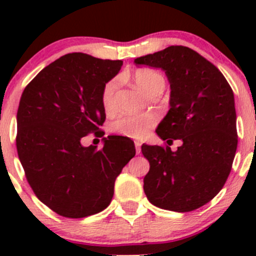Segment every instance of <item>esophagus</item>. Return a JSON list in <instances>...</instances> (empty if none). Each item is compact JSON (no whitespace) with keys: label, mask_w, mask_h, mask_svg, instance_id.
<instances>
[{"label":"esophagus","mask_w":256,"mask_h":256,"mask_svg":"<svg viewBox=\"0 0 256 256\" xmlns=\"http://www.w3.org/2000/svg\"><path fill=\"white\" fill-rule=\"evenodd\" d=\"M135 147H136V154H141V144L138 142V141H136L135 142Z\"/></svg>","instance_id":"obj_1"}]
</instances>
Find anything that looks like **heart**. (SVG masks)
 <instances>
[{
    "label": "heart",
    "mask_w": 256,
    "mask_h": 256,
    "mask_svg": "<svg viewBox=\"0 0 256 256\" xmlns=\"http://www.w3.org/2000/svg\"><path fill=\"white\" fill-rule=\"evenodd\" d=\"M134 82L138 89L146 95L160 85H164V76L152 69H138L134 73ZM118 80L112 79L105 84L102 92V106L106 112H112L115 106V92L118 89ZM156 118L154 115H124L116 118L110 128L114 132L132 138H141L146 135L147 130L154 126Z\"/></svg>",
    "instance_id": "1"
}]
</instances>
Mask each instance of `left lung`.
Here are the masks:
<instances>
[{"instance_id": "8db88e82", "label": "left lung", "mask_w": 256, "mask_h": 256, "mask_svg": "<svg viewBox=\"0 0 256 256\" xmlns=\"http://www.w3.org/2000/svg\"><path fill=\"white\" fill-rule=\"evenodd\" d=\"M161 68L171 86L170 110L156 132L171 147L142 144L150 171L144 178L147 200L167 210H194L213 200L230 174L238 146L234 94L216 66L193 49L171 46L135 59Z\"/></svg>"}]
</instances>
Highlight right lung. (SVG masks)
I'll list each match as a JSON object with an SVG mask.
<instances>
[{"instance_id":"add662e5","label":"right lung","mask_w":256,"mask_h":256,"mask_svg":"<svg viewBox=\"0 0 256 256\" xmlns=\"http://www.w3.org/2000/svg\"><path fill=\"white\" fill-rule=\"evenodd\" d=\"M121 66L122 60L69 53L42 69L23 90L18 157L38 200L59 216L84 218L104 210L116 177L135 156V144L122 136L104 138L102 150L80 142L90 132L102 135V92Z\"/></svg>"}]
</instances>
